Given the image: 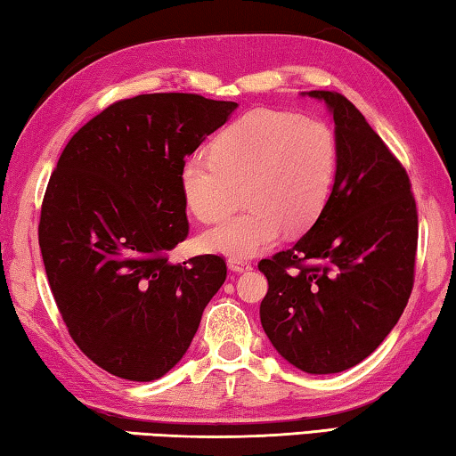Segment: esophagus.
Masks as SVG:
<instances>
[{"mask_svg":"<svg viewBox=\"0 0 456 456\" xmlns=\"http://www.w3.org/2000/svg\"><path fill=\"white\" fill-rule=\"evenodd\" d=\"M228 268L234 273H246V271H250L252 265L244 258H228Z\"/></svg>","mask_w":456,"mask_h":456,"instance_id":"obj_1","label":"esophagus"}]
</instances>
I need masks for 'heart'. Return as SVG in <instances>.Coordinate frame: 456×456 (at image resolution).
Masks as SVG:
<instances>
[{
	"mask_svg": "<svg viewBox=\"0 0 456 456\" xmlns=\"http://www.w3.org/2000/svg\"><path fill=\"white\" fill-rule=\"evenodd\" d=\"M210 153L182 161L179 190L198 220L218 224L236 210L244 188L248 210L201 236L206 250L230 258H252L287 228H309L331 196L339 158L330 125L274 109L238 117Z\"/></svg>",
	"mask_w": 456,
	"mask_h": 456,
	"instance_id": "obj_1",
	"label": "heart"
}]
</instances>
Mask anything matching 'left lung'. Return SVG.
<instances>
[{"instance_id":"left-lung-1","label":"left lung","mask_w":456,"mask_h":456,"mask_svg":"<svg viewBox=\"0 0 456 456\" xmlns=\"http://www.w3.org/2000/svg\"><path fill=\"white\" fill-rule=\"evenodd\" d=\"M331 110V196L293 248L258 263L268 281L260 323L307 374H338L394 330L414 285L418 212L402 163L346 96L311 91Z\"/></svg>"}]
</instances>
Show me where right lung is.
Here are the masks:
<instances>
[{"mask_svg":"<svg viewBox=\"0 0 456 456\" xmlns=\"http://www.w3.org/2000/svg\"><path fill=\"white\" fill-rule=\"evenodd\" d=\"M236 107L188 93L113 102L74 133L50 175L44 268L70 338L109 374L166 376L226 281L222 256L174 265L167 252L190 230L179 166Z\"/></svg>","mask_w":456,"mask_h":456,"instance_id":"add662e5","label":"right lung"}]
</instances>
